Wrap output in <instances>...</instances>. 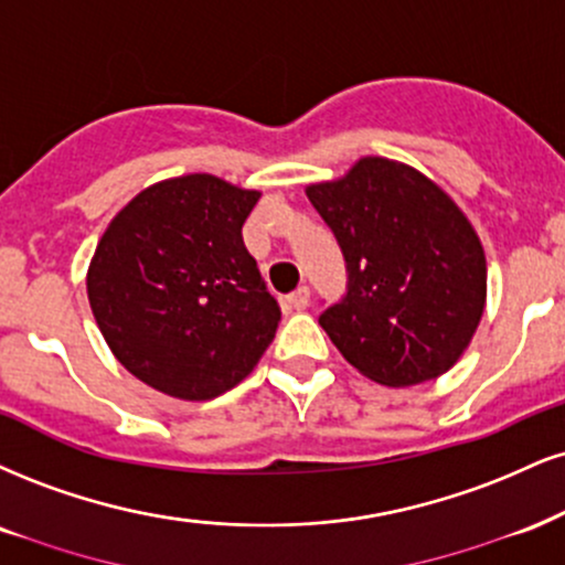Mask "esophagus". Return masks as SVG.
Instances as JSON below:
<instances>
[{"label":"esophagus","instance_id":"1","mask_svg":"<svg viewBox=\"0 0 565 565\" xmlns=\"http://www.w3.org/2000/svg\"><path fill=\"white\" fill-rule=\"evenodd\" d=\"M287 305L295 310H305L310 305V289L308 287H297L291 295H287Z\"/></svg>","mask_w":565,"mask_h":565}]
</instances>
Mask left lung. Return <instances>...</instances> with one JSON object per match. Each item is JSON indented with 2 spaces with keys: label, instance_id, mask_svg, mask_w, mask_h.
Segmentation results:
<instances>
[{
  "label": "left lung",
  "instance_id": "8db88e82",
  "mask_svg": "<svg viewBox=\"0 0 565 565\" xmlns=\"http://www.w3.org/2000/svg\"><path fill=\"white\" fill-rule=\"evenodd\" d=\"M308 200L348 263V295L318 318L344 360L384 386L450 371L487 302L484 247L463 210L416 168L386 158L310 183Z\"/></svg>",
  "mask_w": 565,
  "mask_h": 565
}]
</instances>
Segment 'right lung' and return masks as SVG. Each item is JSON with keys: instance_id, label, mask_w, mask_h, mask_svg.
Returning <instances> with one entry per match:
<instances>
[{"instance_id": "right-lung-1", "label": "right lung", "mask_w": 565, "mask_h": 565, "mask_svg": "<svg viewBox=\"0 0 565 565\" xmlns=\"http://www.w3.org/2000/svg\"><path fill=\"white\" fill-rule=\"evenodd\" d=\"M260 200L210 173L152 183L113 217L86 274L88 305L128 373L179 399L249 376L281 310L242 226Z\"/></svg>"}]
</instances>
